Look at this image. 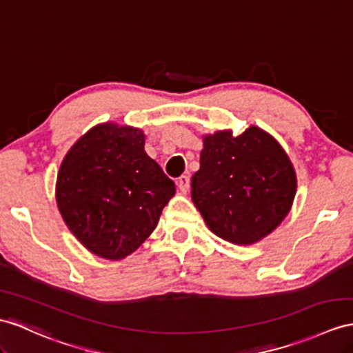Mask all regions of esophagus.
I'll return each instance as SVG.
<instances>
[{"label":"esophagus","mask_w":353,"mask_h":353,"mask_svg":"<svg viewBox=\"0 0 353 353\" xmlns=\"http://www.w3.org/2000/svg\"><path fill=\"white\" fill-rule=\"evenodd\" d=\"M176 184L179 187V190H181V193H187L188 188H190V176H188V175H181V176L178 178Z\"/></svg>","instance_id":"obj_1"}]
</instances>
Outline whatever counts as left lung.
I'll list each match as a JSON object with an SVG mask.
<instances>
[{
    "instance_id": "left-lung-1",
    "label": "left lung",
    "mask_w": 353,
    "mask_h": 353,
    "mask_svg": "<svg viewBox=\"0 0 353 353\" xmlns=\"http://www.w3.org/2000/svg\"><path fill=\"white\" fill-rule=\"evenodd\" d=\"M295 193L296 175L288 154L262 128L203 136L192 199L217 236L243 245L261 241L285 220Z\"/></svg>"
}]
</instances>
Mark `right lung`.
Segmentation results:
<instances>
[{"label": "right lung", "mask_w": 353, "mask_h": 353, "mask_svg": "<svg viewBox=\"0 0 353 353\" xmlns=\"http://www.w3.org/2000/svg\"><path fill=\"white\" fill-rule=\"evenodd\" d=\"M143 145L139 128L105 123L85 133L59 166L58 210L81 244L103 259L132 254L175 194Z\"/></svg>", "instance_id": "1"}]
</instances>
